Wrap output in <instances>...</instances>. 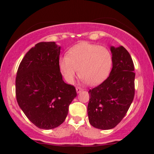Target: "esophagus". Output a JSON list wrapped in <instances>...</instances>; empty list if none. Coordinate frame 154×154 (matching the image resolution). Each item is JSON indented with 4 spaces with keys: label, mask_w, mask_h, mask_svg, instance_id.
<instances>
[{
    "label": "esophagus",
    "mask_w": 154,
    "mask_h": 154,
    "mask_svg": "<svg viewBox=\"0 0 154 154\" xmlns=\"http://www.w3.org/2000/svg\"><path fill=\"white\" fill-rule=\"evenodd\" d=\"M83 89L81 88V87H77V88H76V91H77V93L81 92V91H83Z\"/></svg>",
    "instance_id": "esophagus-1"
}]
</instances>
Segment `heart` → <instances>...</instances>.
Listing matches in <instances>:
<instances>
[{"label": "heart", "instance_id": "heart-1", "mask_svg": "<svg viewBox=\"0 0 154 154\" xmlns=\"http://www.w3.org/2000/svg\"><path fill=\"white\" fill-rule=\"evenodd\" d=\"M60 69L66 81L74 83L78 74L89 85H96L109 75L112 66V55L103 46L81 43L68 51L60 60Z\"/></svg>", "mask_w": 154, "mask_h": 154}]
</instances>
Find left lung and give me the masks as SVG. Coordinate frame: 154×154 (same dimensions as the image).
I'll use <instances>...</instances> for the list:
<instances>
[{
    "instance_id": "obj_1",
    "label": "left lung",
    "mask_w": 154,
    "mask_h": 154,
    "mask_svg": "<svg viewBox=\"0 0 154 154\" xmlns=\"http://www.w3.org/2000/svg\"><path fill=\"white\" fill-rule=\"evenodd\" d=\"M112 68L109 76L88 91V116L90 125L100 130L116 127L128 111L135 94L133 60L123 46L110 48Z\"/></svg>"
}]
</instances>
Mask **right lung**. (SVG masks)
<instances>
[{"label": "right lung", "instance_id": "add662e5", "mask_svg": "<svg viewBox=\"0 0 154 154\" xmlns=\"http://www.w3.org/2000/svg\"><path fill=\"white\" fill-rule=\"evenodd\" d=\"M60 54V47L54 42L38 43L25 54L17 71L18 106L40 129L51 130L62 125L77 96L75 87L63 81Z\"/></svg>", "mask_w": 154, "mask_h": 154}]
</instances>
